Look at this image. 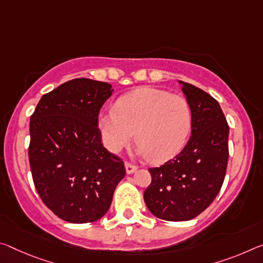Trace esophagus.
Returning a JSON list of instances; mask_svg holds the SVG:
<instances>
[{
    "instance_id": "34e87169",
    "label": "esophagus",
    "mask_w": 263,
    "mask_h": 263,
    "mask_svg": "<svg viewBox=\"0 0 263 263\" xmlns=\"http://www.w3.org/2000/svg\"><path fill=\"white\" fill-rule=\"evenodd\" d=\"M137 166L136 165H132V164H130V162H125V170H126V173L127 174H132V173H135L136 171H137Z\"/></svg>"
}]
</instances>
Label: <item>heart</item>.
Here are the masks:
<instances>
[{
	"instance_id": "heart-1",
	"label": "heart",
	"mask_w": 263,
	"mask_h": 263,
	"mask_svg": "<svg viewBox=\"0 0 263 263\" xmlns=\"http://www.w3.org/2000/svg\"><path fill=\"white\" fill-rule=\"evenodd\" d=\"M105 146L119 153L135 137L137 153L162 162L184 147L192 127L189 102L180 95L154 87H139L117 101L115 111L99 116Z\"/></svg>"
}]
</instances>
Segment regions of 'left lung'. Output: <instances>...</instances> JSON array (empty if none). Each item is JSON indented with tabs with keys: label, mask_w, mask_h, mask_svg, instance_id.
I'll use <instances>...</instances> for the list:
<instances>
[{
	"label": "left lung",
	"mask_w": 263,
	"mask_h": 263,
	"mask_svg": "<svg viewBox=\"0 0 263 263\" xmlns=\"http://www.w3.org/2000/svg\"><path fill=\"white\" fill-rule=\"evenodd\" d=\"M192 111V133L182 151L149 168L144 193L149 212L166 221H187L213 202L223 184L229 127L219 103L199 87L179 81Z\"/></svg>",
	"instance_id": "8db88e82"
}]
</instances>
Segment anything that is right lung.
<instances>
[{"label": "right lung", "instance_id": "right-lung-1", "mask_svg": "<svg viewBox=\"0 0 263 263\" xmlns=\"http://www.w3.org/2000/svg\"><path fill=\"white\" fill-rule=\"evenodd\" d=\"M109 83L74 78L45 93L30 118L29 161L41 199L58 218L93 222L109 211L124 162L103 146L98 114Z\"/></svg>", "mask_w": 263, "mask_h": 263}]
</instances>
